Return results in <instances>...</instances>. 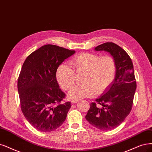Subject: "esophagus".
<instances>
[{"mask_svg":"<svg viewBox=\"0 0 152 152\" xmlns=\"http://www.w3.org/2000/svg\"><path fill=\"white\" fill-rule=\"evenodd\" d=\"M71 102L72 104H75V103H76L77 102H78L77 100H75V99H72L71 101Z\"/></svg>","mask_w":152,"mask_h":152,"instance_id":"obj_1","label":"esophagus"}]
</instances>
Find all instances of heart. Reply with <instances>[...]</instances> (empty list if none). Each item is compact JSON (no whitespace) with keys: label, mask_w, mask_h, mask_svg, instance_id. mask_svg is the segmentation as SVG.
<instances>
[{"label":"heart","mask_w":152,"mask_h":152,"mask_svg":"<svg viewBox=\"0 0 152 152\" xmlns=\"http://www.w3.org/2000/svg\"><path fill=\"white\" fill-rule=\"evenodd\" d=\"M70 64L77 73H85L81 85L72 87L69 91L71 99H81L102 94L113 83L116 73L115 59L110 56L83 53L70 60ZM56 77L61 87L68 90L74 85L76 74L67 64H60L56 72Z\"/></svg>","instance_id":"heart-1"}]
</instances>
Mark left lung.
Listing matches in <instances>:
<instances>
[{"mask_svg":"<svg viewBox=\"0 0 152 152\" xmlns=\"http://www.w3.org/2000/svg\"><path fill=\"white\" fill-rule=\"evenodd\" d=\"M94 50H104L113 56L116 73L103 94L91 103L85 118L95 128L107 131L118 126L130 113L137 83L132 59L124 49L113 42H105Z\"/></svg>","mask_w":152,"mask_h":152,"instance_id":"1","label":"left lung"}]
</instances>
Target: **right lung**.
Instances as JSON below:
<instances>
[{
    "instance_id": "1",
    "label": "right lung",
    "mask_w": 152,
    "mask_h": 152,
    "mask_svg": "<svg viewBox=\"0 0 152 152\" xmlns=\"http://www.w3.org/2000/svg\"><path fill=\"white\" fill-rule=\"evenodd\" d=\"M75 53L55 45H44L28 56L22 65L18 81L21 110L38 131H54L66 118L71 103H60L66 94L59 88L56 72Z\"/></svg>"
}]
</instances>
